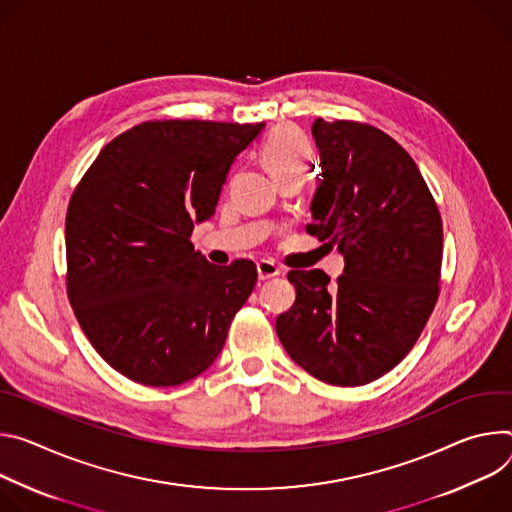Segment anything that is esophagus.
<instances>
[{"label":"esophagus","mask_w":512,"mask_h":512,"mask_svg":"<svg viewBox=\"0 0 512 512\" xmlns=\"http://www.w3.org/2000/svg\"><path fill=\"white\" fill-rule=\"evenodd\" d=\"M256 270H258V278L260 280H268V278H274V276H278L282 270L274 264V262H270V260H260L258 264H256Z\"/></svg>","instance_id":"obj_1"}]
</instances>
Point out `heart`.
<instances>
[{"label": "heart", "instance_id": "1", "mask_svg": "<svg viewBox=\"0 0 512 512\" xmlns=\"http://www.w3.org/2000/svg\"><path fill=\"white\" fill-rule=\"evenodd\" d=\"M260 158L276 183L289 177H305L313 164V148L309 140L291 126L272 130L260 148Z\"/></svg>", "mask_w": 512, "mask_h": 512}]
</instances>
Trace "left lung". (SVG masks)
<instances>
[{
    "mask_svg": "<svg viewBox=\"0 0 512 512\" xmlns=\"http://www.w3.org/2000/svg\"><path fill=\"white\" fill-rule=\"evenodd\" d=\"M321 183L307 232L344 254L329 287L321 270H291L297 299L276 317L287 354L333 386H362L415 346L439 297L443 225L409 152L382 130L313 122Z\"/></svg>",
    "mask_w": 512,
    "mask_h": 512,
    "instance_id": "left-lung-1",
    "label": "left lung"
}]
</instances>
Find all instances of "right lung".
Returning a JSON list of instances; mask_svg holds the SVG:
<instances>
[{
    "label": "right lung",
    "instance_id": "obj_1",
    "mask_svg": "<svg viewBox=\"0 0 512 512\" xmlns=\"http://www.w3.org/2000/svg\"><path fill=\"white\" fill-rule=\"evenodd\" d=\"M260 124L144 122L113 138L77 185L65 223L67 295L97 354L144 386L205 372L256 285V264L215 266L193 227L215 213Z\"/></svg>",
    "mask_w": 512,
    "mask_h": 512
}]
</instances>
